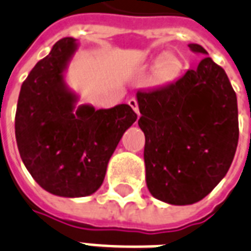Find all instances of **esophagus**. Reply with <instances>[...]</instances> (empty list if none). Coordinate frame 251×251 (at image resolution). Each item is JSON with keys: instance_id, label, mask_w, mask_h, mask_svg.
Wrapping results in <instances>:
<instances>
[{"instance_id": "esophagus-1", "label": "esophagus", "mask_w": 251, "mask_h": 251, "mask_svg": "<svg viewBox=\"0 0 251 251\" xmlns=\"http://www.w3.org/2000/svg\"><path fill=\"white\" fill-rule=\"evenodd\" d=\"M128 104H129V106H131L132 107V110H133V111L136 112V114H137V116H140V111H139V106H137V100H136V99H129V100H128Z\"/></svg>"}]
</instances>
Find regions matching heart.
Returning <instances> with one entry per match:
<instances>
[{
  "mask_svg": "<svg viewBox=\"0 0 251 251\" xmlns=\"http://www.w3.org/2000/svg\"><path fill=\"white\" fill-rule=\"evenodd\" d=\"M153 61L154 63L157 61L156 69H154V79L158 85H168L179 75L182 64L176 56H165V57L157 56Z\"/></svg>",
  "mask_w": 251,
  "mask_h": 251,
  "instance_id": "1",
  "label": "heart"
}]
</instances>
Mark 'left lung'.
Wrapping results in <instances>:
<instances>
[{"mask_svg": "<svg viewBox=\"0 0 251 251\" xmlns=\"http://www.w3.org/2000/svg\"><path fill=\"white\" fill-rule=\"evenodd\" d=\"M194 53L208 55L199 44ZM139 127L149 192L168 204H194L228 173L238 143L237 97L225 71L209 56L178 81L137 91Z\"/></svg>", "mask_w": 251, "mask_h": 251, "instance_id": "left-lung-1", "label": "left lung"}]
</instances>
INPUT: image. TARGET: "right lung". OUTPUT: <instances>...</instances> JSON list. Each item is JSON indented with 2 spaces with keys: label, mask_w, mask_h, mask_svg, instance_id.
<instances>
[{
  "label": "right lung",
  "mask_w": 251,
  "mask_h": 251,
  "mask_svg": "<svg viewBox=\"0 0 251 251\" xmlns=\"http://www.w3.org/2000/svg\"><path fill=\"white\" fill-rule=\"evenodd\" d=\"M78 43L64 38L27 75L15 114V139L23 164L46 191L64 198L94 194L124 132L137 119L131 106L95 110L77 104L65 81Z\"/></svg>",
  "instance_id": "right-lung-1"
}]
</instances>
